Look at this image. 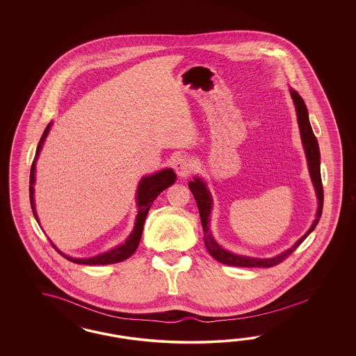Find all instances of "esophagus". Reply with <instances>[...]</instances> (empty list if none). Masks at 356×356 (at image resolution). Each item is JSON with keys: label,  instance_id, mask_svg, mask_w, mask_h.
<instances>
[{"label": "esophagus", "instance_id": "34e87169", "mask_svg": "<svg viewBox=\"0 0 356 356\" xmlns=\"http://www.w3.org/2000/svg\"><path fill=\"white\" fill-rule=\"evenodd\" d=\"M193 162H192V159L189 156L180 155L175 161V171L180 177H186V176H189V173L193 171Z\"/></svg>", "mask_w": 356, "mask_h": 356}]
</instances>
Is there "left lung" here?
I'll use <instances>...</instances> for the list:
<instances>
[{
    "label": "left lung",
    "mask_w": 356,
    "mask_h": 356,
    "mask_svg": "<svg viewBox=\"0 0 356 356\" xmlns=\"http://www.w3.org/2000/svg\"><path fill=\"white\" fill-rule=\"evenodd\" d=\"M291 97L295 103L296 108V113H298V122H299V128H300V134H302V146L305 150L307 155V161H308V167H309V173L312 177L313 185L317 193L318 198V209H317V214L316 219L313 222L311 228L307 231V234L299 238L293 247L287 250H284L283 253H280V256L273 257V259H252V257H245V256H237L231 252H227L222 248L211 235L210 229H209V220H210V210L213 205V200L211 195L209 193L205 183L202 180H200L198 177H194V181L189 183V189L193 193L194 200L198 206L200 210V216H201V223L204 228V240H205L206 249L207 252L211 254L213 259L216 261L228 265V266H237V268H273L275 265H278L280 262H283L287 259L290 254H292L296 248L302 244V241L307 238V236L312 232L313 229L317 226L321 213H323V180H321V171H320V149H318V143L313 134L312 127L309 122L308 118V111L307 106L304 103L302 97L291 90Z\"/></svg>",
    "instance_id": "1"
}]
</instances>
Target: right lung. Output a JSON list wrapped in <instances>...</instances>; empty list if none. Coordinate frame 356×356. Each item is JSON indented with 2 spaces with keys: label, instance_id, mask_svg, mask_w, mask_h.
Listing matches in <instances>:
<instances>
[{
  "label": "right lung",
  "instance_id": "1",
  "mask_svg": "<svg viewBox=\"0 0 356 356\" xmlns=\"http://www.w3.org/2000/svg\"><path fill=\"white\" fill-rule=\"evenodd\" d=\"M51 129V124L45 128L44 130L43 136L39 140V145H38V149H36V155L33 158V165H31V173H30V202H31V207H33V216L35 219L38 220V216H36V211H35V202H33V183H35V163L38 159V155L42 150V146H43L44 140L45 137L48 136V131ZM176 180V175L173 172L171 168H167V170H163L159 172L155 173V175H151V176H146L143 177L140 181L138 185V189H137V205H138V214H137V219H136V226L133 232L130 234V236L128 237V240L125 241V244L120 245L118 248L112 249L107 253H103L100 256H95V257H91V259H73V257H69V256H65L64 253H61L58 249L56 248L54 245V249H57V252L60 254H63V257H65L74 264H79V265H109V264H118L121 261H125L127 259H129L130 256L137 250L138 248V244H140V236H142V231H143V225H145V219L146 216L150 210L151 205L154 202V200L162 193L164 189H167L168 186H171Z\"/></svg>",
  "mask_w": 356,
  "mask_h": 356
}]
</instances>
